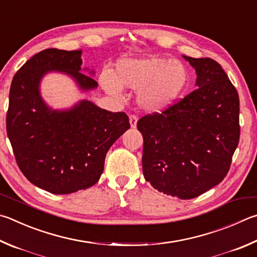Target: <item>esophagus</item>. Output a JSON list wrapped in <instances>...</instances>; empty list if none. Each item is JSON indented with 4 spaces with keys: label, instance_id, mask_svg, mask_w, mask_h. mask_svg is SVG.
Here are the masks:
<instances>
[{
    "label": "esophagus",
    "instance_id": "34e87169",
    "mask_svg": "<svg viewBox=\"0 0 257 257\" xmlns=\"http://www.w3.org/2000/svg\"><path fill=\"white\" fill-rule=\"evenodd\" d=\"M137 121H138V118L136 115H130L129 116V122H130V127H132L133 129L134 128H136V125H137Z\"/></svg>",
    "mask_w": 257,
    "mask_h": 257
}]
</instances>
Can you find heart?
I'll list each match as a JSON object with an SVG mask.
<instances>
[{"mask_svg":"<svg viewBox=\"0 0 257 257\" xmlns=\"http://www.w3.org/2000/svg\"><path fill=\"white\" fill-rule=\"evenodd\" d=\"M189 72L183 63L161 56L122 58L115 65L114 75L104 72L101 84L113 95L122 87L138 91L139 105L148 112H162L171 108L185 90Z\"/></svg>","mask_w":257,"mask_h":257,"instance_id":"b5f03b06","label":"heart"}]
</instances>
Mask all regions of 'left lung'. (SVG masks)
Wrapping results in <instances>:
<instances>
[{"label": "left lung", "instance_id": "left-lung-1", "mask_svg": "<svg viewBox=\"0 0 257 257\" xmlns=\"http://www.w3.org/2000/svg\"><path fill=\"white\" fill-rule=\"evenodd\" d=\"M198 88L162 113L138 120L143 172L154 189L193 199L225 179L239 142V97L216 60L183 56Z\"/></svg>", "mask_w": 257, "mask_h": 257}]
</instances>
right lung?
Segmentation results:
<instances>
[{
    "label": "right lung",
    "instance_id": "right-lung-1",
    "mask_svg": "<svg viewBox=\"0 0 257 257\" xmlns=\"http://www.w3.org/2000/svg\"><path fill=\"white\" fill-rule=\"evenodd\" d=\"M81 55L82 50L45 49L28 60L11 83L7 132L17 164L32 184L54 194L94 185L109 148L130 128L124 112H111L91 101L62 110L46 103L40 83L51 72L68 75L82 92L97 87L94 78L82 73Z\"/></svg>",
    "mask_w": 257,
    "mask_h": 257
}]
</instances>
